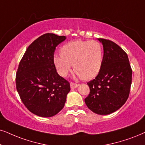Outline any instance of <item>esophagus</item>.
Instances as JSON below:
<instances>
[{
  "mask_svg": "<svg viewBox=\"0 0 145 145\" xmlns=\"http://www.w3.org/2000/svg\"><path fill=\"white\" fill-rule=\"evenodd\" d=\"M79 84H75V83H73V82H71L70 83V86H71V88L74 89V88H76L77 87H78Z\"/></svg>",
  "mask_w": 145,
  "mask_h": 145,
  "instance_id": "1",
  "label": "esophagus"
}]
</instances>
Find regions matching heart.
<instances>
[{"label": "heart", "instance_id": "heart-1", "mask_svg": "<svg viewBox=\"0 0 145 145\" xmlns=\"http://www.w3.org/2000/svg\"><path fill=\"white\" fill-rule=\"evenodd\" d=\"M104 49L100 42L76 40L61 47L60 55L54 57V63L61 76H66L74 67V70L84 80L96 78L102 68Z\"/></svg>", "mask_w": 145, "mask_h": 145}]
</instances>
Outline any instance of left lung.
I'll return each instance as SVG.
<instances>
[{
  "instance_id": "left-lung-1",
  "label": "left lung",
  "mask_w": 145,
  "mask_h": 145,
  "mask_svg": "<svg viewBox=\"0 0 145 145\" xmlns=\"http://www.w3.org/2000/svg\"><path fill=\"white\" fill-rule=\"evenodd\" d=\"M98 40L103 45V63L96 78L87 83L90 91L85 103L93 112L106 115L121 108L129 98L132 69L121 47L110 40Z\"/></svg>"
}]
</instances>
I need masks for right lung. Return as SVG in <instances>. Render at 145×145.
Here are the masks:
<instances>
[{"mask_svg":"<svg viewBox=\"0 0 145 145\" xmlns=\"http://www.w3.org/2000/svg\"><path fill=\"white\" fill-rule=\"evenodd\" d=\"M65 36L45 33L27 47L16 74V87L25 107L37 116L51 117L64 107L70 84L57 72L56 47Z\"/></svg>","mask_w":145,"mask_h":145,"instance_id":"right-lung-1","label":"right lung"}]
</instances>
